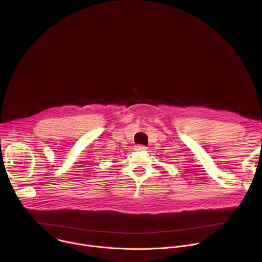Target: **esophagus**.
Returning a JSON list of instances; mask_svg holds the SVG:
<instances>
[{
  "instance_id": "34e87169",
  "label": "esophagus",
  "mask_w": 262,
  "mask_h": 262,
  "mask_svg": "<svg viewBox=\"0 0 262 262\" xmlns=\"http://www.w3.org/2000/svg\"><path fill=\"white\" fill-rule=\"evenodd\" d=\"M135 149L137 151H145V150H147V147H145L143 145H137V146H135Z\"/></svg>"
}]
</instances>
